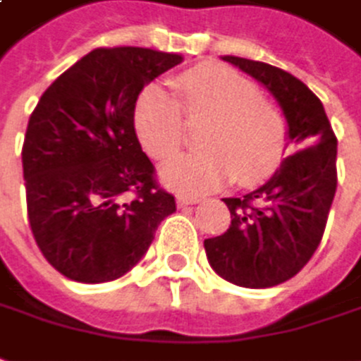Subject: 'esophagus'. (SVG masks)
Here are the masks:
<instances>
[{
  "label": "esophagus",
  "instance_id": "esophagus-1",
  "mask_svg": "<svg viewBox=\"0 0 361 361\" xmlns=\"http://www.w3.org/2000/svg\"><path fill=\"white\" fill-rule=\"evenodd\" d=\"M176 201H178V205H180V207H185V205H195V203H197V197H193V195H178V197H176Z\"/></svg>",
  "mask_w": 361,
  "mask_h": 361
}]
</instances>
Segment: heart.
<instances>
[{
  "instance_id": "heart-1",
  "label": "heart",
  "mask_w": 361,
  "mask_h": 361,
  "mask_svg": "<svg viewBox=\"0 0 361 361\" xmlns=\"http://www.w3.org/2000/svg\"><path fill=\"white\" fill-rule=\"evenodd\" d=\"M171 87L178 100L160 85H152L134 109L140 144L154 160H166L180 149L183 116L209 124L200 138L203 152L171 158L161 168L160 178L168 188L207 193L233 178L252 185L279 168L288 138L286 120L249 78L221 65H200L176 75Z\"/></svg>"
}]
</instances>
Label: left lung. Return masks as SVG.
I'll list each match as a JSON object with an SVG mask.
<instances>
[{"label": "left lung", "instance_id": "obj_1", "mask_svg": "<svg viewBox=\"0 0 361 361\" xmlns=\"http://www.w3.org/2000/svg\"><path fill=\"white\" fill-rule=\"evenodd\" d=\"M221 59L257 78L276 98L288 140L300 148L259 190L225 197L231 225L203 243L221 279L245 288H269L300 273L322 241L338 185V142L320 98L302 80L261 61Z\"/></svg>", "mask_w": 361, "mask_h": 361}]
</instances>
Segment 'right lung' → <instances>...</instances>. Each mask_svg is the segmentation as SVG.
<instances>
[{"instance_id":"add662e5","label":"right lung","mask_w":361,"mask_h":361,"mask_svg":"<svg viewBox=\"0 0 361 361\" xmlns=\"http://www.w3.org/2000/svg\"><path fill=\"white\" fill-rule=\"evenodd\" d=\"M183 57L100 47L47 88L21 149L27 217L49 264L77 283L120 279L176 212L142 152L134 109L142 88Z\"/></svg>"}]
</instances>
